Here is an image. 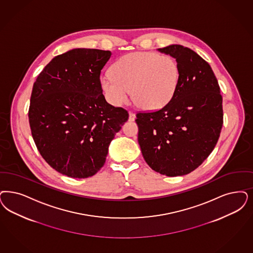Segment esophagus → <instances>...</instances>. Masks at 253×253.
<instances>
[{
  "label": "esophagus",
  "mask_w": 253,
  "mask_h": 253,
  "mask_svg": "<svg viewBox=\"0 0 253 253\" xmlns=\"http://www.w3.org/2000/svg\"><path fill=\"white\" fill-rule=\"evenodd\" d=\"M135 119H136L135 114L132 113V112H129V121L130 122H133Z\"/></svg>",
  "instance_id": "obj_1"
}]
</instances>
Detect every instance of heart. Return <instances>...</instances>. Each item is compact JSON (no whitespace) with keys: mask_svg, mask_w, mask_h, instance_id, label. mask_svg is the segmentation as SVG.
<instances>
[{"mask_svg":"<svg viewBox=\"0 0 253 253\" xmlns=\"http://www.w3.org/2000/svg\"><path fill=\"white\" fill-rule=\"evenodd\" d=\"M180 70L171 56L156 52L126 54L100 79L109 101L124 104L131 90L134 105L146 111H156L170 103L178 87Z\"/></svg>","mask_w":253,"mask_h":253,"instance_id":"b5f03b06","label":"heart"}]
</instances>
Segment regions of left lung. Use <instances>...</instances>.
<instances>
[{"instance_id": "left-lung-1", "label": "left lung", "mask_w": 253, "mask_h": 253, "mask_svg": "<svg viewBox=\"0 0 253 253\" xmlns=\"http://www.w3.org/2000/svg\"><path fill=\"white\" fill-rule=\"evenodd\" d=\"M158 50L175 59L180 81L168 105L136 114L138 143L152 170L167 176L184 175L201 166L218 142L222 96L210 65L197 53L180 44Z\"/></svg>"}]
</instances>
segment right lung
<instances>
[{"label":"right lung","instance_id":"right-lung-1","mask_svg":"<svg viewBox=\"0 0 253 253\" xmlns=\"http://www.w3.org/2000/svg\"><path fill=\"white\" fill-rule=\"evenodd\" d=\"M108 50L76 48L56 56L37 77L29 107L36 148L57 172L74 178L95 174L128 111L105 101L101 71Z\"/></svg>","mask_w":253,"mask_h":253}]
</instances>
